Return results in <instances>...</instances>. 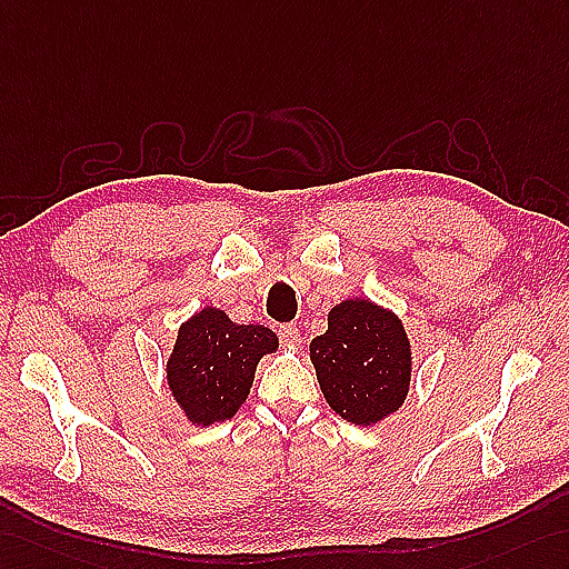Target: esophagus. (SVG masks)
I'll use <instances>...</instances> for the list:
<instances>
[{"instance_id": "1", "label": "esophagus", "mask_w": 569, "mask_h": 569, "mask_svg": "<svg viewBox=\"0 0 569 569\" xmlns=\"http://www.w3.org/2000/svg\"><path fill=\"white\" fill-rule=\"evenodd\" d=\"M277 336H280L282 345H287V348H297V345L301 342V336H299V328L287 323V326H280V330H277Z\"/></svg>"}]
</instances>
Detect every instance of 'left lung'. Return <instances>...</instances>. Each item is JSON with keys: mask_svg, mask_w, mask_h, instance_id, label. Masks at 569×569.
Returning a JSON list of instances; mask_svg holds the SVG:
<instances>
[{"mask_svg": "<svg viewBox=\"0 0 569 569\" xmlns=\"http://www.w3.org/2000/svg\"><path fill=\"white\" fill-rule=\"evenodd\" d=\"M328 406L359 427L377 425L408 396L412 352L400 318L369 299H345L309 345Z\"/></svg>", "mask_w": 569, "mask_h": 569, "instance_id": "8db88e82", "label": "left lung"}]
</instances>
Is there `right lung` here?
Returning a JSON list of instances; mask_svg holds the SVG:
<instances>
[{
    "mask_svg": "<svg viewBox=\"0 0 569 569\" xmlns=\"http://www.w3.org/2000/svg\"><path fill=\"white\" fill-rule=\"evenodd\" d=\"M266 326H239L214 307L190 316L166 362L173 400L196 427L231 420L251 393L256 367L277 350Z\"/></svg>",
    "mask_w": 569,
    "mask_h": 569,
    "instance_id": "1",
    "label": "right lung"
}]
</instances>
